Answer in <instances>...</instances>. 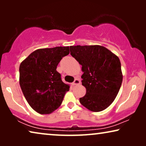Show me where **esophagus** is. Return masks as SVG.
<instances>
[{
    "mask_svg": "<svg viewBox=\"0 0 146 146\" xmlns=\"http://www.w3.org/2000/svg\"><path fill=\"white\" fill-rule=\"evenodd\" d=\"M80 84V80L79 79H76L73 82L72 85H78Z\"/></svg>",
    "mask_w": 146,
    "mask_h": 146,
    "instance_id": "34e87169",
    "label": "esophagus"
}]
</instances>
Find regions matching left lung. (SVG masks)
Masks as SVG:
<instances>
[{
  "instance_id": "1",
  "label": "left lung",
  "mask_w": 146,
  "mask_h": 146,
  "mask_svg": "<svg viewBox=\"0 0 146 146\" xmlns=\"http://www.w3.org/2000/svg\"><path fill=\"white\" fill-rule=\"evenodd\" d=\"M70 54L82 65V84L86 93L80 102L92 111L106 109L114 101L123 80L115 54L100 45L71 46Z\"/></svg>"
}]
</instances>
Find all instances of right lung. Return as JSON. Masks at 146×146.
<instances>
[{
    "label": "right lung",
    "mask_w": 146,
    "mask_h": 146,
    "mask_svg": "<svg viewBox=\"0 0 146 146\" xmlns=\"http://www.w3.org/2000/svg\"><path fill=\"white\" fill-rule=\"evenodd\" d=\"M69 53V46L38 49L21 63L20 86L29 104L36 112H53L69 91L70 85L62 81L56 71L60 61Z\"/></svg>",
    "instance_id": "add662e5"
}]
</instances>
